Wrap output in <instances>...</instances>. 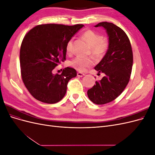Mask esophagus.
Listing matches in <instances>:
<instances>
[{
	"label": "esophagus",
	"mask_w": 155,
	"mask_h": 155,
	"mask_svg": "<svg viewBox=\"0 0 155 155\" xmlns=\"http://www.w3.org/2000/svg\"><path fill=\"white\" fill-rule=\"evenodd\" d=\"M77 76L78 77H83L84 76H85V74H84L83 73H81V72H78L77 73Z\"/></svg>",
	"instance_id": "34e87169"
}]
</instances>
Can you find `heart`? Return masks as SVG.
<instances>
[{
	"instance_id": "b5f03b06",
	"label": "heart",
	"mask_w": 155,
	"mask_h": 155,
	"mask_svg": "<svg viewBox=\"0 0 155 155\" xmlns=\"http://www.w3.org/2000/svg\"><path fill=\"white\" fill-rule=\"evenodd\" d=\"M82 37L91 46V53L97 58L104 55L109 47V42L104 37H101L97 33L91 30L84 31ZM74 39H70L66 46V50L68 54H71L73 50ZM94 64V61L91 58H83L78 56L70 63V66L79 72H85L86 70Z\"/></svg>"
}]
</instances>
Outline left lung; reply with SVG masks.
<instances>
[{"label":"left lung","instance_id":"8db88e82","mask_svg":"<svg viewBox=\"0 0 155 155\" xmlns=\"http://www.w3.org/2000/svg\"><path fill=\"white\" fill-rule=\"evenodd\" d=\"M105 28L109 37V47L104 57L94 67L105 76L87 91L94 104L104 105L114 100L129 81L133 63L130 41L125 31L113 23L102 22L95 27Z\"/></svg>","mask_w":155,"mask_h":155}]
</instances>
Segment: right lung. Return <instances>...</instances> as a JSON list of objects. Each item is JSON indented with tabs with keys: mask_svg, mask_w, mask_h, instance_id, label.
<instances>
[{
	"mask_svg": "<svg viewBox=\"0 0 155 155\" xmlns=\"http://www.w3.org/2000/svg\"><path fill=\"white\" fill-rule=\"evenodd\" d=\"M83 26L40 25L25 36L20 50L21 76L36 100L52 104L64 96L68 82L77 76L76 70L67 67L61 74H54L52 70L66 59L67 42Z\"/></svg>",
	"mask_w": 155,
	"mask_h": 155,
	"instance_id": "add662e5",
	"label": "right lung"
}]
</instances>
